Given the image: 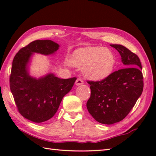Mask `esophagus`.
Returning <instances> with one entry per match:
<instances>
[{
	"label": "esophagus",
	"instance_id": "esophagus-1",
	"mask_svg": "<svg viewBox=\"0 0 156 156\" xmlns=\"http://www.w3.org/2000/svg\"><path fill=\"white\" fill-rule=\"evenodd\" d=\"M84 84V82H83V80H82L81 78H78L77 80H76V86H79V85H82V84Z\"/></svg>",
	"mask_w": 156,
	"mask_h": 156
}]
</instances>
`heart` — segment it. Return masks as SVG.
Segmentation results:
<instances>
[{
    "mask_svg": "<svg viewBox=\"0 0 156 156\" xmlns=\"http://www.w3.org/2000/svg\"><path fill=\"white\" fill-rule=\"evenodd\" d=\"M69 63L82 68L86 78L99 81L112 74L115 66L114 54L102 47H87L75 50L70 57Z\"/></svg>",
    "mask_w": 156,
    "mask_h": 156,
    "instance_id": "1",
    "label": "heart"
}]
</instances>
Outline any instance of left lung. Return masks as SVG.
Listing matches in <instances>:
<instances>
[{
  "instance_id": "left-lung-1",
  "label": "left lung",
  "mask_w": 156,
  "mask_h": 156,
  "mask_svg": "<svg viewBox=\"0 0 156 156\" xmlns=\"http://www.w3.org/2000/svg\"><path fill=\"white\" fill-rule=\"evenodd\" d=\"M110 45L120 53L125 68L101 81H88L91 96L87 102L92 117L105 125L122 120L141 96L144 85L138 56L120 44Z\"/></svg>"
}]
</instances>
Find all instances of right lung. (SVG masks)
<instances>
[{"mask_svg":"<svg viewBox=\"0 0 156 156\" xmlns=\"http://www.w3.org/2000/svg\"><path fill=\"white\" fill-rule=\"evenodd\" d=\"M59 47L52 41L37 40L20 49L13 60L10 89L18 112L32 122H43L51 118L76 80V78H59L52 73L38 78L30 75L29 67L33 54L49 56Z\"/></svg>","mask_w":156,"mask_h":156,"instance_id":"add662e5","label":"right lung"}]
</instances>
